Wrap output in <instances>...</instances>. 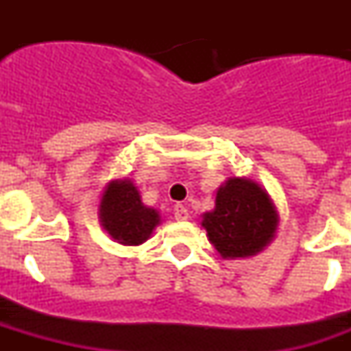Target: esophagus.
Instances as JSON below:
<instances>
[{
    "mask_svg": "<svg viewBox=\"0 0 351 351\" xmlns=\"http://www.w3.org/2000/svg\"><path fill=\"white\" fill-rule=\"evenodd\" d=\"M173 216H176L178 221H186L188 219V209L182 204H178V206L173 207Z\"/></svg>",
    "mask_w": 351,
    "mask_h": 351,
    "instance_id": "34e87169",
    "label": "esophagus"
}]
</instances>
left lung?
Returning a JSON list of instances; mask_svg holds the SVG:
<instances>
[{"label": "left lung", "mask_w": 351, "mask_h": 351, "mask_svg": "<svg viewBox=\"0 0 351 351\" xmlns=\"http://www.w3.org/2000/svg\"><path fill=\"white\" fill-rule=\"evenodd\" d=\"M278 214L269 195L250 179H228L216 195L204 228L223 258H244L262 251L274 237Z\"/></svg>", "instance_id": "obj_1"}]
</instances>
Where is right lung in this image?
Instances as JSON below:
<instances>
[{"label": "right lung", "instance_id": "obj_1", "mask_svg": "<svg viewBox=\"0 0 351 351\" xmlns=\"http://www.w3.org/2000/svg\"><path fill=\"white\" fill-rule=\"evenodd\" d=\"M100 219L105 230L125 246H138L160 223L154 209L145 207L132 181H112L101 197Z\"/></svg>", "mask_w": 351, "mask_h": 351}]
</instances>
